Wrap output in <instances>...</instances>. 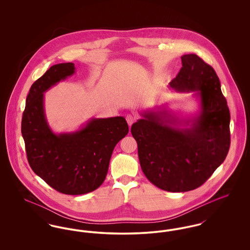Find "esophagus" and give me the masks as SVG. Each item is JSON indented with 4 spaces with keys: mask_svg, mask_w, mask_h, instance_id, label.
Here are the masks:
<instances>
[{
    "mask_svg": "<svg viewBox=\"0 0 250 250\" xmlns=\"http://www.w3.org/2000/svg\"><path fill=\"white\" fill-rule=\"evenodd\" d=\"M125 119H126V122H127L128 125L131 126V125H133V123H135V122H136V120H137V116H136V115H134V114H127V115L125 116Z\"/></svg>",
    "mask_w": 250,
    "mask_h": 250,
    "instance_id": "34e87169",
    "label": "esophagus"
}]
</instances>
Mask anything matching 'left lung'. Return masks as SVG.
<instances>
[{
  "label": "left lung",
  "instance_id": "8db88e82",
  "mask_svg": "<svg viewBox=\"0 0 250 250\" xmlns=\"http://www.w3.org/2000/svg\"><path fill=\"white\" fill-rule=\"evenodd\" d=\"M182 68L169 86L196 92L202 110L184 121L167 111H148L131 126L144 175L155 187L186 192L203 185L225 160L230 144V115L214 68L196 54L181 57ZM186 123L189 128L178 125Z\"/></svg>",
  "mask_w": 250,
  "mask_h": 250
}]
</instances>
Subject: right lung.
<instances>
[{
  "mask_svg": "<svg viewBox=\"0 0 250 250\" xmlns=\"http://www.w3.org/2000/svg\"><path fill=\"white\" fill-rule=\"evenodd\" d=\"M75 73L73 62L52 65L32 85L22 114L21 134L27 159L36 175L66 195L98 188L115 145L128 133L122 116L90 120L81 130L55 134L44 111V93Z\"/></svg>",
  "mask_w": 250,
  "mask_h": 250,
  "instance_id": "right-lung-1",
  "label": "right lung"
}]
</instances>
